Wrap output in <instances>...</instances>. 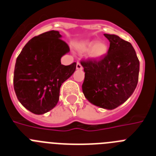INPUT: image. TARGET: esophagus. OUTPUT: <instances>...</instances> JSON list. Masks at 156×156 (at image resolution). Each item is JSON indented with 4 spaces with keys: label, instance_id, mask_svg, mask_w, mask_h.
I'll list each match as a JSON object with an SVG mask.
<instances>
[{
    "label": "esophagus",
    "instance_id": "34e87169",
    "mask_svg": "<svg viewBox=\"0 0 156 156\" xmlns=\"http://www.w3.org/2000/svg\"><path fill=\"white\" fill-rule=\"evenodd\" d=\"M76 69H79V70H82L83 69L82 65H81L80 62L76 63Z\"/></svg>",
    "mask_w": 156,
    "mask_h": 156
}]
</instances>
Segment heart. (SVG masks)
Returning a JSON list of instances; mask_svg holds the SVG:
<instances>
[{
  "label": "heart",
  "mask_w": 156,
  "mask_h": 156,
  "mask_svg": "<svg viewBox=\"0 0 156 156\" xmlns=\"http://www.w3.org/2000/svg\"><path fill=\"white\" fill-rule=\"evenodd\" d=\"M108 50V47L104 41H87L82 43L79 46L80 52H87L89 51V55L95 59L101 58L105 55Z\"/></svg>",
  "instance_id": "heart-1"
}]
</instances>
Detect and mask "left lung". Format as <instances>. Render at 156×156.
I'll list each match as a JSON object with an SVG mask.
<instances>
[{"mask_svg":"<svg viewBox=\"0 0 156 156\" xmlns=\"http://www.w3.org/2000/svg\"><path fill=\"white\" fill-rule=\"evenodd\" d=\"M109 41L108 53L101 58L80 62L85 72L83 93L90 103L113 109L124 103L137 87L139 60L130 43L113 34H104Z\"/></svg>","mask_w":156,"mask_h":156,"instance_id":"left-lung-1","label":"left lung"}]
</instances>
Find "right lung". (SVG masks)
<instances>
[{
	"label": "right lung",
	"instance_id": "obj_1",
	"mask_svg": "<svg viewBox=\"0 0 156 156\" xmlns=\"http://www.w3.org/2000/svg\"><path fill=\"white\" fill-rule=\"evenodd\" d=\"M58 31H48L28 41L16 59L14 89L18 100L37 115L46 113L57 105L61 85L76 70V63L61 64L69 51Z\"/></svg>",
	"mask_w": 156,
	"mask_h": 156
}]
</instances>
